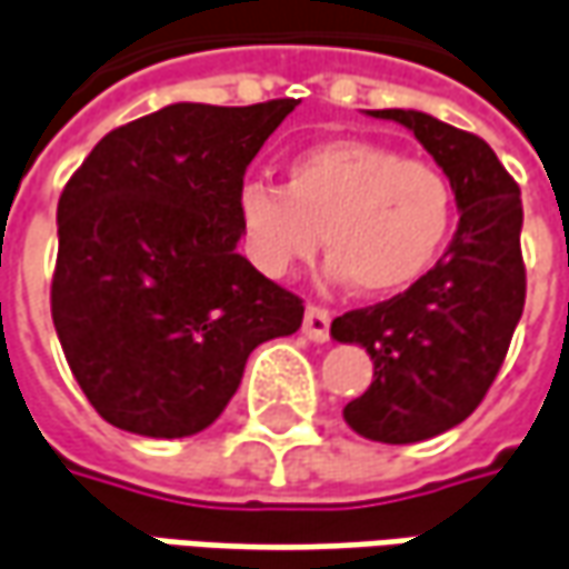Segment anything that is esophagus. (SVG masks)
<instances>
[{
	"label": "esophagus",
	"mask_w": 569,
	"mask_h": 569,
	"mask_svg": "<svg viewBox=\"0 0 569 569\" xmlns=\"http://www.w3.org/2000/svg\"><path fill=\"white\" fill-rule=\"evenodd\" d=\"M330 311L317 308V305H308L305 311V323H301V333L308 336L311 342H327L330 339Z\"/></svg>",
	"instance_id": "obj_1"
}]
</instances>
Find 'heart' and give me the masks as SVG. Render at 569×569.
<instances>
[{
    "instance_id": "1",
    "label": "heart",
    "mask_w": 569,
    "mask_h": 569,
    "mask_svg": "<svg viewBox=\"0 0 569 569\" xmlns=\"http://www.w3.org/2000/svg\"><path fill=\"white\" fill-rule=\"evenodd\" d=\"M283 189L246 180L236 192L242 249L258 273L283 280L320 249L327 273L365 296L415 286L446 249L455 189L427 161L367 139H323L286 161Z\"/></svg>"
}]
</instances>
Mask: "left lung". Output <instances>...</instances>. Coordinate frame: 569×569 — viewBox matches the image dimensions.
<instances>
[{
  "label": "left lung",
  "instance_id": "left-lung-1",
  "mask_svg": "<svg viewBox=\"0 0 569 569\" xmlns=\"http://www.w3.org/2000/svg\"><path fill=\"white\" fill-rule=\"evenodd\" d=\"M408 127L455 189L458 230L446 254L411 289L336 317V342L361 346L373 382L346 405L358 436L408 446L458 427L477 411L523 315L520 187L473 133L415 108L367 111Z\"/></svg>",
  "mask_w": 569,
  "mask_h": 569
}]
</instances>
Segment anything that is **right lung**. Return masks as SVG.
<instances>
[{"instance_id":"add662e5","label":"right lung","mask_w":569,"mask_h":569,"mask_svg":"<svg viewBox=\"0 0 569 569\" xmlns=\"http://www.w3.org/2000/svg\"><path fill=\"white\" fill-rule=\"evenodd\" d=\"M299 106L173 102L96 142L58 199L52 320L73 380L111 427H211L261 342L301 327L299 296L236 252V192Z\"/></svg>"}]
</instances>
